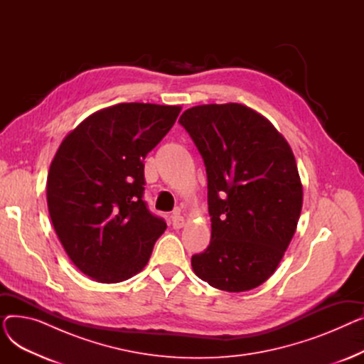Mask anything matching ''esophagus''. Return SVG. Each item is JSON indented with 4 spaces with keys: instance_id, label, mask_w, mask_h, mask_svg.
I'll return each instance as SVG.
<instances>
[{
    "instance_id": "1",
    "label": "esophagus",
    "mask_w": 364,
    "mask_h": 364,
    "mask_svg": "<svg viewBox=\"0 0 364 364\" xmlns=\"http://www.w3.org/2000/svg\"><path fill=\"white\" fill-rule=\"evenodd\" d=\"M171 221H172V227L174 228H181L184 225V217L181 215L180 208L174 209V213H172V215H171Z\"/></svg>"
}]
</instances>
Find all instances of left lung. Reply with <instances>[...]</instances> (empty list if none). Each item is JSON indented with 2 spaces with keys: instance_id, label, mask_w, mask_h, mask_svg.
I'll list each match as a JSON object with an SVG mask.
<instances>
[{
  "instance_id": "obj_1",
  "label": "left lung",
  "mask_w": 364,
  "mask_h": 364,
  "mask_svg": "<svg viewBox=\"0 0 364 364\" xmlns=\"http://www.w3.org/2000/svg\"><path fill=\"white\" fill-rule=\"evenodd\" d=\"M178 122L208 177L211 242L192 257L193 272L221 291L254 289L276 272L301 215L292 149L269 119L239 103L195 106Z\"/></svg>"
}]
</instances>
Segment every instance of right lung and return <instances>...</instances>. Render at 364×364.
Returning <instances> with one entry per match:
<instances>
[{
  "label": "right lung",
  "mask_w": 364,
  "mask_h": 364,
  "mask_svg": "<svg viewBox=\"0 0 364 364\" xmlns=\"http://www.w3.org/2000/svg\"><path fill=\"white\" fill-rule=\"evenodd\" d=\"M181 107L121 103L95 112L62 141L47 177L48 213L70 261L100 283L140 273L166 223L144 193V158Z\"/></svg>",
  "instance_id": "obj_1"
}]
</instances>
